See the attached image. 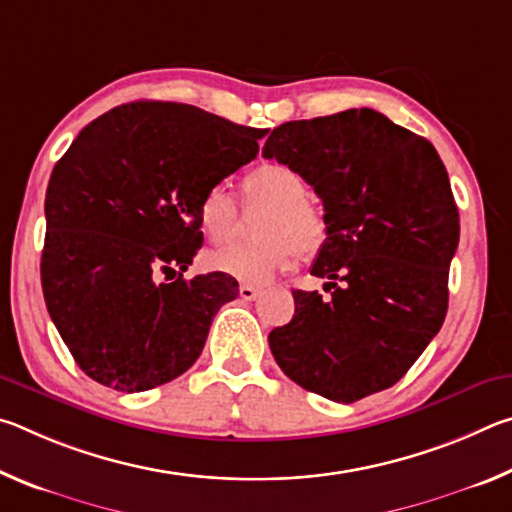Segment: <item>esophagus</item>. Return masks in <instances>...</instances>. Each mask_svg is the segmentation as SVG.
I'll use <instances>...</instances> for the list:
<instances>
[{"mask_svg":"<svg viewBox=\"0 0 512 512\" xmlns=\"http://www.w3.org/2000/svg\"><path fill=\"white\" fill-rule=\"evenodd\" d=\"M259 293H262V289L255 287V284H241L239 287V296L244 300H255Z\"/></svg>","mask_w":512,"mask_h":512,"instance_id":"34e87169","label":"esophagus"}]
</instances>
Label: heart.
<instances>
[{
    "label": "heart",
    "instance_id": "1",
    "mask_svg": "<svg viewBox=\"0 0 512 512\" xmlns=\"http://www.w3.org/2000/svg\"><path fill=\"white\" fill-rule=\"evenodd\" d=\"M248 207H268L259 221L257 244H232L205 257L207 268L244 282H266L275 273L314 257L327 241V216L307 198V183L296 169L280 162H264L250 169L244 180ZM196 221L212 241L235 237L239 207L225 185H210L198 198Z\"/></svg>",
    "mask_w": 512,
    "mask_h": 512
}]
</instances>
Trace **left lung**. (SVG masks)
Instances as JSON below:
<instances>
[{
	"label": "left lung",
	"mask_w": 512,
	"mask_h": 512,
	"mask_svg": "<svg viewBox=\"0 0 512 512\" xmlns=\"http://www.w3.org/2000/svg\"><path fill=\"white\" fill-rule=\"evenodd\" d=\"M262 155L314 187L329 228L311 275L332 298L293 291L291 323L268 334L277 366L332 402L391 388L447 314L461 225L443 160L370 108L287 121Z\"/></svg>",
	"instance_id": "1"
}]
</instances>
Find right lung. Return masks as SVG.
Instances as JSON below:
<instances>
[{
	"instance_id": "1",
	"label": "right lung",
	"mask_w": 512,
	"mask_h": 512,
	"mask_svg": "<svg viewBox=\"0 0 512 512\" xmlns=\"http://www.w3.org/2000/svg\"><path fill=\"white\" fill-rule=\"evenodd\" d=\"M266 133L187 103L135 101L94 119L56 162L42 293L85 375L142 393L201 357L239 284L219 271L183 277L203 244L198 198L253 160ZM169 272L179 277L164 283Z\"/></svg>"
}]
</instances>
